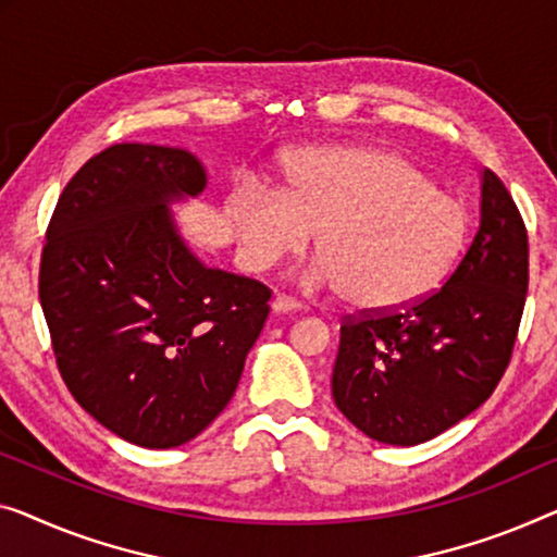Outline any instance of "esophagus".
Masks as SVG:
<instances>
[{
    "label": "esophagus",
    "mask_w": 557,
    "mask_h": 557,
    "mask_svg": "<svg viewBox=\"0 0 557 557\" xmlns=\"http://www.w3.org/2000/svg\"><path fill=\"white\" fill-rule=\"evenodd\" d=\"M270 307H272V312H275V314H285V312H300V310H302V305H300V302L289 300V297H285V295L275 297V300L270 302Z\"/></svg>",
    "instance_id": "1"
}]
</instances>
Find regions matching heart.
I'll use <instances>...</instances> for the list:
<instances>
[{"label":"heart","instance_id":"b5f03b06","mask_svg":"<svg viewBox=\"0 0 557 557\" xmlns=\"http://www.w3.org/2000/svg\"><path fill=\"white\" fill-rule=\"evenodd\" d=\"M227 220L247 268L268 270L318 235L314 289L364 312H400L443 285L468 243V210L408 157L372 147L295 157L285 193L235 189Z\"/></svg>","mask_w":557,"mask_h":557}]
</instances>
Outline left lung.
I'll list each match as a JSON object with an SVG mask.
<instances>
[{
	"mask_svg": "<svg viewBox=\"0 0 557 557\" xmlns=\"http://www.w3.org/2000/svg\"><path fill=\"white\" fill-rule=\"evenodd\" d=\"M525 293V225L503 182L483 170L478 235L445 285L408 310L339 327L337 410L385 445L445 433L500 383Z\"/></svg>",
	"mask_w": 557,
	"mask_h": 557,
	"instance_id": "8db88e82",
	"label": "left lung"
}]
</instances>
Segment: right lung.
<instances>
[{"label":"right lung","instance_id":"right-lung-1","mask_svg":"<svg viewBox=\"0 0 557 557\" xmlns=\"http://www.w3.org/2000/svg\"><path fill=\"white\" fill-rule=\"evenodd\" d=\"M182 147L112 145L57 202L39 268L57 364L82 408L127 443L197 437L235 395L270 289L207 268L172 205L205 193Z\"/></svg>","mask_w":557,"mask_h":557}]
</instances>
